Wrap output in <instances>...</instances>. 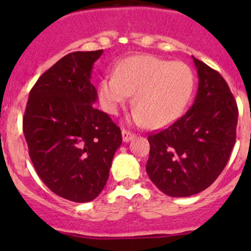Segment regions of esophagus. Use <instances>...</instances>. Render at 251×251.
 Listing matches in <instances>:
<instances>
[{"label":"esophagus","mask_w":251,"mask_h":251,"mask_svg":"<svg viewBox=\"0 0 251 251\" xmlns=\"http://www.w3.org/2000/svg\"><path fill=\"white\" fill-rule=\"evenodd\" d=\"M121 135H123V141L125 142V143H127V142L132 141L133 137H135V135H133V133H131L130 131H127V130H123V131H121Z\"/></svg>","instance_id":"obj_1"}]
</instances>
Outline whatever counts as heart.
I'll use <instances>...</instances> for the list:
<instances>
[{
    "label": "heart",
    "mask_w": 251,
    "mask_h": 251,
    "mask_svg": "<svg viewBox=\"0 0 251 251\" xmlns=\"http://www.w3.org/2000/svg\"><path fill=\"white\" fill-rule=\"evenodd\" d=\"M193 87L194 75L187 64L142 54L123 60L115 74L102 78L100 100L107 113L116 114L135 92L133 121L163 127L182 115Z\"/></svg>",
    "instance_id": "obj_1"
}]
</instances>
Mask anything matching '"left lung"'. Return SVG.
<instances>
[{
  "instance_id": "left-lung-1",
  "label": "left lung",
  "mask_w": 251,
  "mask_h": 251,
  "mask_svg": "<svg viewBox=\"0 0 251 251\" xmlns=\"http://www.w3.org/2000/svg\"><path fill=\"white\" fill-rule=\"evenodd\" d=\"M198 92L176 123L148 137L146 170L163 193L191 197L211 186L228 161L235 142L238 108L225 78L197 58Z\"/></svg>"
}]
</instances>
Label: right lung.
Returning <instances> with one entry per match:
<instances>
[{
  "label": "right lung",
  "instance_id": "1",
  "mask_svg": "<svg viewBox=\"0 0 251 251\" xmlns=\"http://www.w3.org/2000/svg\"><path fill=\"white\" fill-rule=\"evenodd\" d=\"M103 50L73 52L45 72L30 91L23 131L37 175L75 203L97 198L121 146L120 127L93 107V64Z\"/></svg>",
  "mask_w": 251,
  "mask_h": 251
}]
</instances>
